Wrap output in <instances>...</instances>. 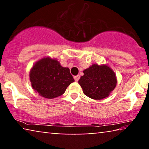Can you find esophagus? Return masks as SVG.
Returning a JSON list of instances; mask_svg holds the SVG:
<instances>
[{
    "label": "esophagus",
    "mask_w": 149,
    "mask_h": 149,
    "mask_svg": "<svg viewBox=\"0 0 149 149\" xmlns=\"http://www.w3.org/2000/svg\"><path fill=\"white\" fill-rule=\"evenodd\" d=\"M74 79L75 81H76V82H77V81L79 80V79H80V75H77V76H74Z\"/></svg>",
    "instance_id": "esophagus-1"
}]
</instances>
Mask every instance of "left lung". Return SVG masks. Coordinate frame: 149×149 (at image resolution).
Masks as SVG:
<instances>
[{"instance_id": "8db88e82", "label": "left lung", "mask_w": 149, "mask_h": 149, "mask_svg": "<svg viewBox=\"0 0 149 149\" xmlns=\"http://www.w3.org/2000/svg\"><path fill=\"white\" fill-rule=\"evenodd\" d=\"M83 73L79 83L84 94L90 98L97 100L105 98L117 85L115 73L107 65L94 64L83 70Z\"/></svg>"}]
</instances>
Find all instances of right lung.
Listing matches in <instances>:
<instances>
[{
  "label": "right lung",
  "mask_w": 149,
  "mask_h": 149,
  "mask_svg": "<svg viewBox=\"0 0 149 149\" xmlns=\"http://www.w3.org/2000/svg\"><path fill=\"white\" fill-rule=\"evenodd\" d=\"M32 88L41 96L52 99L62 95L74 79L68 68L49 57L36 62L30 72Z\"/></svg>",
  "instance_id": "add662e5"
}]
</instances>
